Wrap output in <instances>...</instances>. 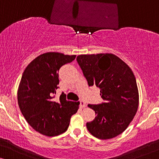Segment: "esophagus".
<instances>
[{"label": "esophagus", "instance_id": "obj_1", "mask_svg": "<svg viewBox=\"0 0 159 159\" xmlns=\"http://www.w3.org/2000/svg\"><path fill=\"white\" fill-rule=\"evenodd\" d=\"M86 106V103H84V101H80V107L81 108H84Z\"/></svg>", "mask_w": 159, "mask_h": 159}]
</instances>
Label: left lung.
<instances>
[{"instance_id": "obj_1", "label": "left lung", "mask_w": 159, "mask_h": 159, "mask_svg": "<svg viewBox=\"0 0 159 159\" xmlns=\"http://www.w3.org/2000/svg\"><path fill=\"white\" fill-rule=\"evenodd\" d=\"M77 61L88 85L99 88L104 101L88 105L96 115L86 124L88 131L102 140L118 136L127 129L138 111L139 94L133 72L112 53L80 55Z\"/></svg>"}]
</instances>
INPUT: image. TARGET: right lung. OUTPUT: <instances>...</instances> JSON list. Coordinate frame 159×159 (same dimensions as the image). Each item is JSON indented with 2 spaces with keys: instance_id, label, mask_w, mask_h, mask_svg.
Segmentation results:
<instances>
[{
  "instance_id": "1",
  "label": "right lung",
  "mask_w": 159,
  "mask_h": 159,
  "mask_svg": "<svg viewBox=\"0 0 159 159\" xmlns=\"http://www.w3.org/2000/svg\"><path fill=\"white\" fill-rule=\"evenodd\" d=\"M76 56L49 52L41 54L26 67L18 90V104L29 125L44 135L57 136L66 132L79 104L67 101L64 93L59 101L54 95L59 84L58 71Z\"/></svg>"
}]
</instances>
